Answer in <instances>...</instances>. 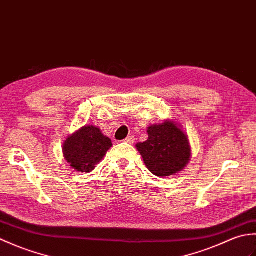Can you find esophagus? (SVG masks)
I'll return each mask as SVG.
<instances>
[{"instance_id":"1","label":"esophagus","mask_w":256,"mask_h":256,"mask_svg":"<svg viewBox=\"0 0 256 256\" xmlns=\"http://www.w3.org/2000/svg\"><path fill=\"white\" fill-rule=\"evenodd\" d=\"M134 140H135V138H134V136H128L126 138H125L123 142L124 143H126V144H133L134 143Z\"/></svg>"}]
</instances>
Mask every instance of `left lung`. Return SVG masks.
<instances>
[{
    "mask_svg": "<svg viewBox=\"0 0 256 256\" xmlns=\"http://www.w3.org/2000/svg\"><path fill=\"white\" fill-rule=\"evenodd\" d=\"M148 133V140L136 144V148L148 170L167 177L184 170L190 158L187 135L172 121L152 125Z\"/></svg>",
    "mask_w": 256,
    "mask_h": 256,
    "instance_id": "1",
    "label": "left lung"
}]
</instances>
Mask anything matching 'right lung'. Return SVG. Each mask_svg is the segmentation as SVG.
Here are the masks:
<instances>
[{
    "instance_id": "add662e5",
    "label": "right lung",
    "mask_w": 256,
    "mask_h": 256,
    "mask_svg": "<svg viewBox=\"0 0 256 256\" xmlns=\"http://www.w3.org/2000/svg\"><path fill=\"white\" fill-rule=\"evenodd\" d=\"M111 146V140L99 128L86 125L67 138L64 144V155L76 170L89 172L94 170Z\"/></svg>"
}]
</instances>
